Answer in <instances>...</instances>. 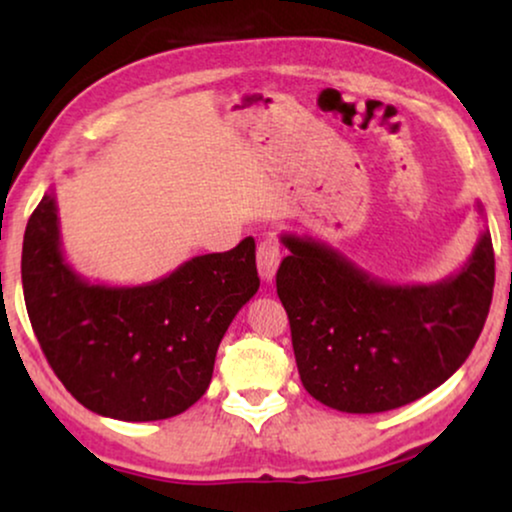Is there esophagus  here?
<instances>
[{"label":"esophagus","instance_id":"esophagus-1","mask_svg":"<svg viewBox=\"0 0 512 512\" xmlns=\"http://www.w3.org/2000/svg\"><path fill=\"white\" fill-rule=\"evenodd\" d=\"M256 261H258V272H261L263 282H272L279 268V261H282V247H279V242L268 237V240L258 244Z\"/></svg>","mask_w":512,"mask_h":512}]
</instances>
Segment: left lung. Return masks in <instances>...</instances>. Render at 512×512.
<instances>
[{"mask_svg": "<svg viewBox=\"0 0 512 512\" xmlns=\"http://www.w3.org/2000/svg\"><path fill=\"white\" fill-rule=\"evenodd\" d=\"M279 240L291 254L277 296L300 380L328 408L373 415L417 401L457 373L480 338L494 291L487 228L468 261L433 284H389L314 237Z\"/></svg>", "mask_w": 512, "mask_h": 512, "instance_id": "1", "label": "left lung"}]
</instances>
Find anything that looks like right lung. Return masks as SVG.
<instances>
[{
    "mask_svg": "<svg viewBox=\"0 0 512 512\" xmlns=\"http://www.w3.org/2000/svg\"><path fill=\"white\" fill-rule=\"evenodd\" d=\"M20 272L53 373L81 405L121 422H156L191 408L212 382L230 321L261 286L254 237L195 256L149 284L88 282L62 254L55 191L27 221Z\"/></svg>",
    "mask_w": 512,
    "mask_h": 512,
    "instance_id": "add662e5",
    "label": "right lung"
}]
</instances>
